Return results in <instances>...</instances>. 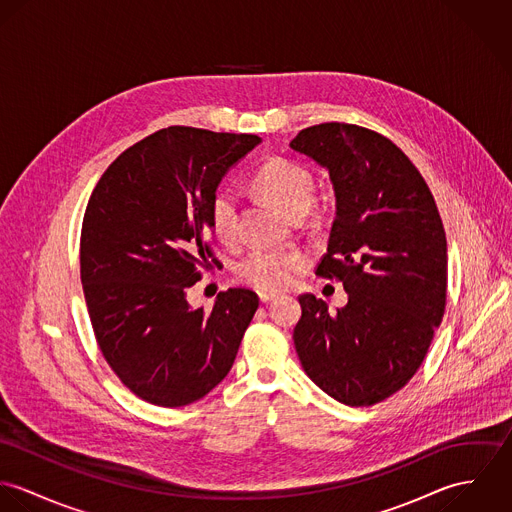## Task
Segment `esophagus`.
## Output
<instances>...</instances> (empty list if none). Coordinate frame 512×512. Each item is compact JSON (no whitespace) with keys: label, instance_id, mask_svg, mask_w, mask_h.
Returning <instances> with one entry per match:
<instances>
[{"label":"esophagus","instance_id":"1","mask_svg":"<svg viewBox=\"0 0 512 512\" xmlns=\"http://www.w3.org/2000/svg\"><path fill=\"white\" fill-rule=\"evenodd\" d=\"M258 295H260V301H262V303H268V301H272V299L278 297V293L274 292H260Z\"/></svg>","mask_w":512,"mask_h":512}]
</instances>
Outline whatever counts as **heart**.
<instances>
[{"label":"heart","mask_w":512,"mask_h":512,"mask_svg":"<svg viewBox=\"0 0 512 512\" xmlns=\"http://www.w3.org/2000/svg\"><path fill=\"white\" fill-rule=\"evenodd\" d=\"M254 187L290 219L305 215L313 201L311 173L290 159L272 157L254 175ZM211 226L222 242L236 238V199L220 191L211 203ZM305 266L301 252L254 250L238 266V276L258 290H284Z\"/></svg>","instance_id":"obj_1"}]
</instances>
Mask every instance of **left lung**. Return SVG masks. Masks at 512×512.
Instances as JSON below:
<instances>
[{
	"mask_svg": "<svg viewBox=\"0 0 512 512\" xmlns=\"http://www.w3.org/2000/svg\"><path fill=\"white\" fill-rule=\"evenodd\" d=\"M290 147L329 171L337 211L315 274L349 293L337 313L299 295L295 351L331 398L372 406L416 374L445 311L438 207L404 151L372 130L327 122L301 130Z\"/></svg>",
	"mask_w": 512,
	"mask_h": 512,
	"instance_id": "obj_1",
	"label": "left lung"
}]
</instances>
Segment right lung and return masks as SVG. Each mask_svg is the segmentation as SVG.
Instances as JSON below:
<instances>
[{
  "mask_svg": "<svg viewBox=\"0 0 512 512\" xmlns=\"http://www.w3.org/2000/svg\"><path fill=\"white\" fill-rule=\"evenodd\" d=\"M260 142L171 126L118 155L90 195L80 234L88 315L106 363L149 404L179 408L207 396L258 309L244 288L220 292L209 311L191 307L187 293L213 258L219 183Z\"/></svg>",
  "mask_w": 512,
  "mask_h": 512,
  "instance_id": "add662e5",
  "label": "right lung"
}]
</instances>
